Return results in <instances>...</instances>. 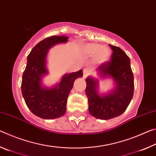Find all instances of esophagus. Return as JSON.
I'll return each instance as SVG.
<instances>
[{
    "mask_svg": "<svg viewBox=\"0 0 156 156\" xmlns=\"http://www.w3.org/2000/svg\"><path fill=\"white\" fill-rule=\"evenodd\" d=\"M89 70L88 69L84 68L83 69V78H85L87 76L89 75Z\"/></svg>",
    "mask_w": 156,
    "mask_h": 156,
    "instance_id": "esophagus-1",
    "label": "esophagus"
}]
</instances>
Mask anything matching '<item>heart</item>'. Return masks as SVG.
<instances>
[{"instance_id": "heart-1", "label": "heart", "mask_w": 156, "mask_h": 156, "mask_svg": "<svg viewBox=\"0 0 156 156\" xmlns=\"http://www.w3.org/2000/svg\"><path fill=\"white\" fill-rule=\"evenodd\" d=\"M81 51L85 57H93V62L96 66L106 64L112 56V51L109 47L96 43L83 44L81 45Z\"/></svg>"}]
</instances>
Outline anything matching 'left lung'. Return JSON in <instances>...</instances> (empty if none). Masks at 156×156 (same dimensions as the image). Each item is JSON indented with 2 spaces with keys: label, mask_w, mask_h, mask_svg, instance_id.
Instances as JSON below:
<instances>
[{
  "label": "left lung",
  "mask_w": 156,
  "mask_h": 156,
  "mask_svg": "<svg viewBox=\"0 0 156 156\" xmlns=\"http://www.w3.org/2000/svg\"><path fill=\"white\" fill-rule=\"evenodd\" d=\"M109 46L113 50L111 61L97 68L98 78L89 76L85 79L89 112L100 120H109L122 114L130 103L134 91L130 58L120 47ZM99 79H112L115 87L107 93L100 92Z\"/></svg>",
  "instance_id": "obj_1"
}]
</instances>
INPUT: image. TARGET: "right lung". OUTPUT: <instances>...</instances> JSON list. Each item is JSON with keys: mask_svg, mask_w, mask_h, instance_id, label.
Masks as SVG:
<instances>
[{"mask_svg": "<svg viewBox=\"0 0 156 156\" xmlns=\"http://www.w3.org/2000/svg\"><path fill=\"white\" fill-rule=\"evenodd\" d=\"M69 37L52 36L38 43L27 56V66L23 72L21 91L27 107L34 115L51 120L65 115L69 94L76 79L83 77V70L65 73L58 83L52 87L43 84L48 74L47 57L49 49L60 43H66Z\"/></svg>", "mask_w": 156, "mask_h": 156, "instance_id": "obj_1", "label": "right lung"}]
</instances>
